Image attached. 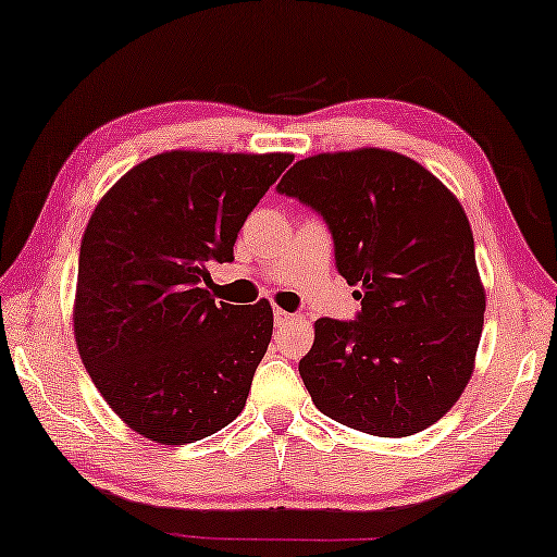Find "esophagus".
I'll return each mask as SVG.
<instances>
[{
    "mask_svg": "<svg viewBox=\"0 0 557 557\" xmlns=\"http://www.w3.org/2000/svg\"><path fill=\"white\" fill-rule=\"evenodd\" d=\"M287 320H293V315H289V312H285V310H275V323L277 325H282V323H287Z\"/></svg>",
    "mask_w": 557,
    "mask_h": 557,
    "instance_id": "34e87169",
    "label": "esophagus"
}]
</instances>
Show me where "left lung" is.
I'll return each mask as SVG.
<instances>
[{
  "label": "left lung",
  "instance_id": "obj_1",
  "mask_svg": "<svg viewBox=\"0 0 557 557\" xmlns=\"http://www.w3.org/2000/svg\"><path fill=\"white\" fill-rule=\"evenodd\" d=\"M277 191L318 211L356 320H315L300 360L312 404L373 436L424 432L457 404L474 368L484 287L457 197L409 156L383 148L297 161Z\"/></svg>",
  "mask_w": 557,
  "mask_h": 557
}]
</instances>
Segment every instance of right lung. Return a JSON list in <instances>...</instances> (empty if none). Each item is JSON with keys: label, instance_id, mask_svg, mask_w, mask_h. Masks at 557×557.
Returning a JSON list of instances; mask_svg holds the SVG:
<instances>
[{"label": "right lung", "instance_id": "add662e5", "mask_svg": "<svg viewBox=\"0 0 557 557\" xmlns=\"http://www.w3.org/2000/svg\"><path fill=\"white\" fill-rule=\"evenodd\" d=\"M289 163V153L166 151L92 211L75 341L100 396L140 436L199 442L245 409L272 308L216 302L209 268L234 260L242 224Z\"/></svg>", "mask_w": 557, "mask_h": 557}]
</instances>
